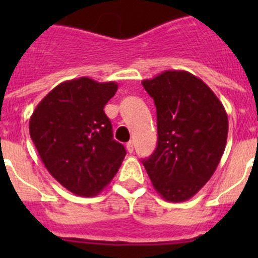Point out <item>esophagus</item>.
Masks as SVG:
<instances>
[{"instance_id": "1", "label": "esophagus", "mask_w": 258, "mask_h": 258, "mask_svg": "<svg viewBox=\"0 0 258 258\" xmlns=\"http://www.w3.org/2000/svg\"><path fill=\"white\" fill-rule=\"evenodd\" d=\"M126 151L129 152V154H133V151H134V143L132 142H127L126 143Z\"/></svg>"}]
</instances>
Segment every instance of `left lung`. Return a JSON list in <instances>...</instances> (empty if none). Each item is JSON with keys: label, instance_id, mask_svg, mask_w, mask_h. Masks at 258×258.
I'll list each match as a JSON object with an SVG mask.
<instances>
[{"label": "left lung", "instance_id": "1", "mask_svg": "<svg viewBox=\"0 0 258 258\" xmlns=\"http://www.w3.org/2000/svg\"><path fill=\"white\" fill-rule=\"evenodd\" d=\"M142 85L154 98L157 116L156 150L143 165L163 199L186 202L217 169L227 141V113L212 89L187 71H164Z\"/></svg>", "mask_w": 258, "mask_h": 258}]
</instances>
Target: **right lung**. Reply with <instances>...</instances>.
Instances as JSON below:
<instances>
[{
  "label": "right lung",
  "instance_id": "add662e5",
  "mask_svg": "<svg viewBox=\"0 0 258 258\" xmlns=\"http://www.w3.org/2000/svg\"><path fill=\"white\" fill-rule=\"evenodd\" d=\"M117 84L89 77L59 84L37 104L29 134L50 174L71 192L95 197L112 181L126 151L104 113Z\"/></svg>",
  "mask_w": 258,
  "mask_h": 258
}]
</instances>
